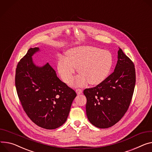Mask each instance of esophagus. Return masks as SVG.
<instances>
[{
  "mask_svg": "<svg viewBox=\"0 0 152 152\" xmlns=\"http://www.w3.org/2000/svg\"><path fill=\"white\" fill-rule=\"evenodd\" d=\"M75 91H76L77 94H81V93H82V92H83V91L81 90V89H77L75 90Z\"/></svg>",
  "mask_w": 152,
  "mask_h": 152,
  "instance_id": "obj_1",
  "label": "esophagus"
}]
</instances>
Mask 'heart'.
Returning a JSON list of instances; mask_svg holds the SVG:
<instances>
[{"label": "heart", "instance_id": "obj_1", "mask_svg": "<svg viewBox=\"0 0 152 152\" xmlns=\"http://www.w3.org/2000/svg\"><path fill=\"white\" fill-rule=\"evenodd\" d=\"M67 57L60 56L57 69L63 80L69 83L77 68L80 73L71 83L72 86L100 84L110 73L113 64L111 53L92 46H79L69 50Z\"/></svg>", "mask_w": 152, "mask_h": 152}]
</instances>
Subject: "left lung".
<instances>
[{"mask_svg":"<svg viewBox=\"0 0 152 152\" xmlns=\"http://www.w3.org/2000/svg\"><path fill=\"white\" fill-rule=\"evenodd\" d=\"M114 71L97 86L85 89L86 115L95 126L107 128L119 122L130 104L136 83L133 63L119 48Z\"/></svg>","mask_w":152,"mask_h":152,"instance_id":"obj_1","label":"left lung"}]
</instances>
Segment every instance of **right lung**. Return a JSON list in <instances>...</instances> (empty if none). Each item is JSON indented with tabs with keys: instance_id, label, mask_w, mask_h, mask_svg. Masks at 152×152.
I'll list each match as a JSON object with an SVG mask.
<instances>
[{
	"instance_id": "obj_1",
	"label": "right lung",
	"mask_w": 152,
	"mask_h": 152,
	"mask_svg": "<svg viewBox=\"0 0 152 152\" xmlns=\"http://www.w3.org/2000/svg\"><path fill=\"white\" fill-rule=\"evenodd\" d=\"M40 51L30 48L18 63L15 85L22 106L38 126L53 130L67 120L76 92L61 81L47 63L37 66L32 56Z\"/></svg>"
}]
</instances>
